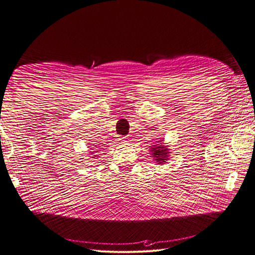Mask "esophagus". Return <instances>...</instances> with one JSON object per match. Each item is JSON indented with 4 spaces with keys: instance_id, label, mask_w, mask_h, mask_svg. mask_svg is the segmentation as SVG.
I'll use <instances>...</instances> for the list:
<instances>
[{
    "instance_id": "34e87169",
    "label": "esophagus",
    "mask_w": 255,
    "mask_h": 255,
    "mask_svg": "<svg viewBox=\"0 0 255 255\" xmlns=\"http://www.w3.org/2000/svg\"><path fill=\"white\" fill-rule=\"evenodd\" d=\"M119 140H121V142H127V139H126V138H120Z\"/></svg>"
}]
</instances>
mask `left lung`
Here are the masks:
<instances>
[{
	"instance_id": "left-lung-1",
	"label": "left lung",
	"mask_w": 255,
	"mask_h": 255,
	"mask_svg": "<svg viewBox=\"0 0 255 255\" xmlns=\"http://www.w3.org/2000/svg\"><path fill=\"white\" fill-rule=\"evenodd\" d=\"M170 149L169 146L164 144V140H159L157 143L153 144L150 148V154L154 159V163L156 164H165L166 161L170 158Z\"/></svg>"
}]
</instances>
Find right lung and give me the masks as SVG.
I'll return each mask as SVG.
<instances>
[{
    "label": "right lung",
    "instance_id": "obj_1",
    "mask_svg": "<svg viewBox=\"0 0 255 255\" xmlns=\"http://www.w3.org/2000/svg\"><path fill=\"white\" fill-rule=\"evenodd\" d=\"M90 150H94V149H90ZM89 153L90 154H96L97 151H89ZM95 157H97V155H92V158H95Z\"/></svg>",
    "mask_w": 255,
    "mask_h": 255
}]
</instances>
